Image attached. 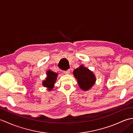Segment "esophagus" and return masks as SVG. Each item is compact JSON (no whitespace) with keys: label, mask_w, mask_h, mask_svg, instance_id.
I'll return each instance as SVG.
<instances>
[{"label":"esophagus","mask_w":133,"mask_h":133,"mask_svg":"<svg viewBox=\"0 0 133 133\" xmlns=\"http://www.w3.org/2000/svg\"><path fill=\"white\" fill-rule=\"evenodd\" d=\"M70 72V69H68L67 70H66V71H63V72L64 73V74H69Z\"/></svg>","instance_id":"esophagus-1"}]
</instances>
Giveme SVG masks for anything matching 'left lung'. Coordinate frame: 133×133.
<instances>
[{
  "label": "left lung",
  "instance_id": "left-lung-1",
  "mask_svg": "<svg viewBox=\"0 0 133 133\" xmlns=\"http://www.w3.org/2000/svg\"><path fill=\"white\" fill-rule=\"evenodd\" d=\"M73 73L78 80L79 86L84 91L91 88L96 81L95 75L92 72L83 66H81L74 70Z\"/></svg>",
  "mask_w": 133,
  "mask_h": 133
}]
</instances>
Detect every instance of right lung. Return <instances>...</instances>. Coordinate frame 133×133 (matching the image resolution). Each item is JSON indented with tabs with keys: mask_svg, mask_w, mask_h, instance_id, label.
Returning <instances> with one entry per match:
<instances>
[{
	"mask_svg": "<svg viewBox=\"0 0 133 133\" xmlns=\"http://www.w3.org/2000/svg\"><path fill=\"white\" fill-rule=\"evenodd\" d=\"M47 77L46 79V80L43 82V85L44 87H48L49 88L48 90H51L53 89L54 84L55 82L58 74L49 70L47 72Z\"/></svg>",
	"mask_w": 133,
	"mask_h": 133,
	"instance_id": "right-lung-1",
	"label": "right lung"
}]
</instances>
